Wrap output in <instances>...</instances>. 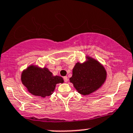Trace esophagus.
<instances>
[{
    "instance_id": "34e87169",
    "label": "esophagus",
    "mask_w": 133,
    "mask_h": 133,
    "mask_svg": "<svg viewBox=\"0 0 133 133\" xmlns=\"http://www.w3.org/2000/svg\"><path fill=\"white\" fill-rule=\"evenodd\" d=\"M63 79H64V81H65V82H68V78H67V77H64Z\"/></svg>"
}]
</instances>
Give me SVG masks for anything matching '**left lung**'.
<instances>
[{
	"instance_id": "obj_1",
	"label": "left lung",
	"mask_w": 133,
	"mask_h": 133,
	"mask_svg": "<svg viewBox=\"0 0 133 133\" xmlns=\"http://www.w3.org/2000/svg\"><path fill=\"white\" fill-rule=\"evenodd\" d=\"M70 81L80 94L87 95L99 89L106 80L104 67L96 59L87 56L83 63H77L73 68Z\"/></svg>"
}]
</instances>
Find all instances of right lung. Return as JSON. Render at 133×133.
<instances>
[{
    "label": "right lung",
    "mask_w": 133,
    "mask_h": 133,
    "mask_svg": "<svg viewBox=\"0 0 133 133\" xmlns=\"http://www.w3.org/2000/svg\"><path fill=\"white\" fill-rule=\"evenodd\" d=\"M21 82L31 94L45 97L51 95L56 85L64 80L60 76H53L46 67L31 65L22 72Z\"/></svg>",
    "instance_id": "1"
}]
</instances>
